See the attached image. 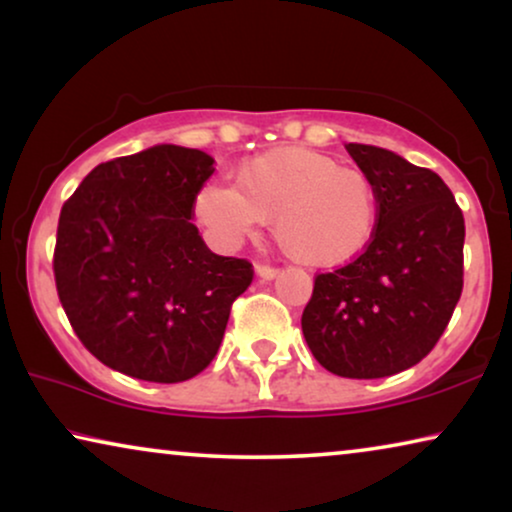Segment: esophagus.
<instances>
[{
    "label": "esophagus",
    "instance_id": "34e87169",
    "mask_svg": "<svg viewBox=\"0 0 512 512\" xmlns=\"http://www.w3.org/2000/svg\"><path fill=\"white\" fill-rule=\"evenodd\" d=\"M255 273L262 280H273L278 276V269H273V266H266V264H257L255 266Z\"/></svg>",
    "mask_w": 512,
    "mask_h": 512
}]
</instances>
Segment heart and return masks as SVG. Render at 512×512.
<instances>
[{"instance_id": "obj_1", "label": "heart", "mask_w": 512, "mask_h": 512, "mask_svg": "<svg viewBox=\"0 0 512 512\" xmlns=\"http://www.w3.org/2000/svg\"><path fill=\"white\" fill-rule=\"evenodd\" d=\"M194 213L222 246H239L271 220L280 250L308 269H336L371 246L380 201L362 171L308 148H276L246 160L234 187L208 183Z\"/></svg>"}]
</instances>
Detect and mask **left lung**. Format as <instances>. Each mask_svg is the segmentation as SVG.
<instances>
[{
  "label": "left lung",
  "instance_id": "obj_1",
  "mask_svg": "<svg viewBox=\"0 0 512 512\" xmlns=\"http://www.w3.org/2000/svg\"><path fill=\"white\" fill-rule=\"evenodd\" d=\"M378 190L371 246L315 278L301 329L313 357L343 378H385L427 357L464 285V215L431 169L392 150L348 143Z\"/></svg>",
  "mask_w": 512,
  "mask_h": 512
}]
</instances>
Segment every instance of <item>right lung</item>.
Masks as SVG:
<instances>
[{"mask_svg": "<svg viewBox=\"0 0 512 512\" xmlns=\"http://www.w3.org/2000/svg\"><path fill=\"white\" fill-rule=\"evenodd\" d=\"M213 164L204 150L160 143L102 162L64 201L57 294L76 336L113 371L150 383L194 378L253 283L250 262L211 253L190 222Z\"/></svg>", "mask_w": 512, "mask_h": 512, "instance_id": "right-lung-1", "label": "right lung"}]
</instances>
